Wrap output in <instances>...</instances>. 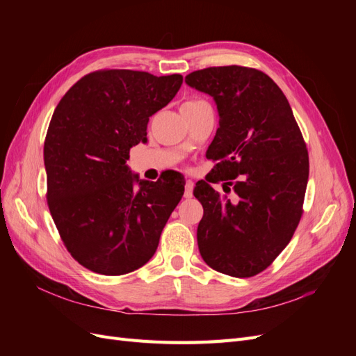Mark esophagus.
Returning <instances> with one entry per match:
<instances>
[{"mask_svg": "<svg viewBox=\"0 0 356 356\" xmlns=\"http://www.w3.org/2000/svg\"><path fill=\"white\" fill-rule=\"evenodd\" d=\"M193 186H195V182H193V181H187L186 182V190H184V197H191L193 196Z\"/></svg>", "mask_w": 356, "mask_h": 356, "instance_id": "1", "label": "esophagus"}]
</instances>
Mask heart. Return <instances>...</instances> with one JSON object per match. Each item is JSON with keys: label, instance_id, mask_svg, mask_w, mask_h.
Instances as JSON below:
<instances>
[{"label": "heart", "instance_id": "b5f03b06", "mask_svg": "<svg viewBox=\"0 0 356 356\" xmlns=\"http://www.w3.org/2000/svg\"><path fill=\"white\" fill-rule=\"evenodd\" d=\"M202 104H204V102L203 101H188L186 104H182L181 108H193V106H199Z\"/></svg>", "mask_w": 356, "mask_h": 356}]
</instances>
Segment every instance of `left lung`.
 Returning a JSON list of instances; mask_svg holds the SVG:
<instances>
[{"instance_id":"obj_1","label":"left lung","mask_w":356,"mask_h":356,"mask_svg":"<svg viewBox=\"0 0 356 356\" xmlns=\"http://www.w3.org/2000/svg\"><path fill=\"white\" fill-rule=\"evenodd\" d=\"M186 83L212 96L220 117L207 152L218 163L193 190L203 207L200 255L220 273L254 276L282 252L303 213L306 144L285 95L264 72L213 67L188 74ZM218 180L233 198L211 188Z\"/></svg>"}]
</instances>
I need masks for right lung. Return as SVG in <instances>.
<instances>
[{"mask_svg": "<svg viewBox=\"0 0 356 356\" xmlns=\"http://www.w3.org/2000/svg\"><path fill=\"white\" fill-rule=\"evenodd\" d=\"M182 75L131 70L84 75L58 104L44 143L47 202L67 250L92 272L118 276L143 267L186 182L147 181L126 161L147 143L149 117L166 106Z\"/></svg>", "mask_w": 356, "mask_h": 356, "instance_id": "right-lung-1", "label": "right lung"}]
</instances>
